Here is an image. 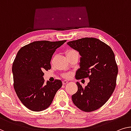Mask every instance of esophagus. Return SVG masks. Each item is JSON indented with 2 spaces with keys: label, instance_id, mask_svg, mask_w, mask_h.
<instances>
[{
  "label": "esophagus",
  "instance_id": "1",
  "mask_svg": "<svg viewBox=\"0 0 131 131\" xmlns=\"http://www.w3.org/2000/svg\"><path fill=\"white\" fill-rule=\"evenodd\" d=\"M68 83V81H66V80L62 81V83H63V85H65V84H66V83Z\"/></svg>",
  "mask_w": 131,
  "mask_h": 131
}]
</instances>
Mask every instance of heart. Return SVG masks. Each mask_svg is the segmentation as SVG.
<instances>
[{
    "mask_svg": "<svg viewBox=\"0 0 131 131\" xmlns=\"http://www.w3.org/2000/svg\"><path fill=\"white\" fill-rule=\"evenodd\" d=\"M76 53H77V52H76L75 50L71 49H68L67 50H66V56H68L69 55H71V54ZM68 76H69V75H66V77H68Z\"/></svg>",
    "mask_w": 131,
    "mask_h": 131,
    "instance_id": "obj_1",
    "label": "heart"
}]
</instances>
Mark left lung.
<instances>
[{
	"instance_id": "1",
	"label": "left lung",
	"mask_w": 131,
	"mask_h": 131,
	"mask_svg": "<svg viewBox=\"0 0 131 131\" xmlns=\"http://www.w3.org/2000/svg\"><path fill=\"white\" fill-rule=\"evenodd\" d=\"M67 44L81 56L75 78L89 79L85 88L77 82L78 91L72 96V102L85 112L96 110L107 102L115 88L118 69L114 52L106 43L93 38L79 39Z\"/></svg>"
}]
</instances>
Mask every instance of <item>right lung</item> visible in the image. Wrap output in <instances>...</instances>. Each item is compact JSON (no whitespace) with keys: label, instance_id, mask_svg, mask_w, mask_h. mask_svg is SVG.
Listing matches in <instances>:
<instances>
[{"label":"right lung","instance_id":"add662e5","mask_svg":"<svg viewBox=\"0 0 131 131\" xmlns=\"http://www.w3.org/2000/svg\"><path fill=\"white\" fill-rule=\"evenodd\" d=\"M66 42L35 41L17 52L12 66L13 86L21 102L30 110L39 112L48 108L62 87L60 80L45 84L43 71L51 69L52 55Z\"/></svg>","mask_w":131,"mask_h":131}]
</instances>
